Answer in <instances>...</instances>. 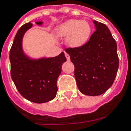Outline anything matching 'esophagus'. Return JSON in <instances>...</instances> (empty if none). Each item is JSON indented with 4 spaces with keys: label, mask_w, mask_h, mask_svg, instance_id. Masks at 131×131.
I'll use <instances>...</instances> for the list:
<instances>
[{
    "label": "esophagus",
    "mask_w": 131,
    "mask_h": 131,
    "mask_svg": "<svg viewBox=\"0 0 131 131\" xmlns=\"http://www.w3.org/2000/svg\"><path fill=\"white\" fill-rule=\"evenodd\" d=\"M65 56L66 57L67 60H70V57L68 54V53H67V52H65Z\"/></svg>",
    "instance_id": "esophagus-1"
}]
</instances>
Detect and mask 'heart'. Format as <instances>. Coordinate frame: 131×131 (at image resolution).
Instances as JSON below:
<instances>
[{
  "label": "heart",
  "instance_id": "1",
  "mask_svg": "<svg viewBox=\"0 0 131 131\" xmlns=\"http://www.w3.org/2000/svg\"><path fill=\"white\" fill-rule=\"evenodd\" d=\"M92 32L90 24L87 21L69 20L57 28L59 37H67V43L70 47L83 46L90 39Z\"/></svg>",
  "mask_w": 131,
  "mask_h": 131
}]
</instances>
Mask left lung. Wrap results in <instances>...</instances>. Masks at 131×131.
<instances>
[{
    "mask_svg": "<svg viewBox=\"0 0 131 131\" xmlns=\"http://www.w3.org/2000/svg\"><path fill=\"white\" fill-rule=\"evenodd\" d=\"M96 31L78 48L65 49L74 66L77 87L82 94L99 96L113 85L119 66L117 43L108 27L94 20Z\"/></svg>",
    "mask_w": 131,
    "mask_h": 131,
    "instance_id": "1",
    "label": "left lung"
}]
</instances>
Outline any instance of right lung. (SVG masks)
Masks as SVG:
<instances>
[{"mask_svg": "<svg viewBox=\"0 0 131 131\" xmlns=\"http://www.w3.org/2000/svg\"><path fill=\"white\" fill-rule=\"evenodd\" d=\"M32 25L31 22L22 25L15 36L9 52L11 77L24 98L35 103H43L55 98L58 90L57 79L66 58L63 52L54 57L38 60L26 56L22 50V37Z\"/></svg>", "mask_w": 131, "mask_h": 131, "instance_id": "right-lung-1", "label": "right lung"}]
</instances>
